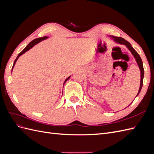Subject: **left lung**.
<instances>
[{"instance_id":"8db88e82","label":"left lung","mask_w":154,"mask_h":154,"mask_svg":"<svg viewBox=\"0 0 154 154\" xmlns=\"http://www.w3.org/2000/svg\"><path fill=\"white\" fill-rule=\"evenodd\" d=\"M112 38L114 39V40L116 42H118L119 44H124L128 48V49L130 51V52L132 53V54H133V56L134 57V58H136V62L138 64V66L140 69V71H141V83H140V87H139V92L137 93V94L136 96H137L139 94V92H140L142 87H143V78H144V68H143V62H142V60L140 57V56L139 54L136 52V50H135L132 47L131 44H130L128 41H127L126 40H125L124 38H122V37H117V36H112Z\"/></svg>"}]
</instances>
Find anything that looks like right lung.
Masks as SVG:
<instances>
[{"instance_id": "obj_1", "label": "right lung", "mask_w": 154, "mask_h": 154, "mask_svg": "<svg viewBox=\"0 0 154 154\" xmlns=\"http://www.w3.org/2000/svg\"><path fill=\"white\" fill-rule=\"evenodd\" d=\"M47 38H48L47 36H43V37H41V38H36V39H35V40H32V41L31 42H30L28 45H27L24 49H23V51H21V52H20L19 54H18V55L17 56V58H16V59H15V62H14V63H13V67H12V69H11L13 70V69L14 66H15V63H16V62H17V60H18V58H19L20 56H21L22 54H23L24 53H25L26 52V51H28L29 49H30L31 48H32L33 47V46H34L35 44H38V42H40V41L43 40H45V39H46ZM69 78H70V76H69V77H68V78L66 79V80H65L64 83H66V82L69 80ZM64 83H63V84H64Z\"/></svg>"}]
</instances>
